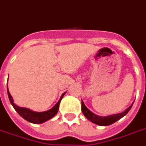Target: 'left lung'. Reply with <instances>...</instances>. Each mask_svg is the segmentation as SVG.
Here are the masks:
<instances>
[{"label":"left lung","mask_w":146,"mask_h":146,"mask_svg":"<svg viewBox=\"0 0 146 146\" xmlns=\"http://www.w3.org/2000/svg\"><path fill=\"white\" fill-rule=\"evenodd\" d=\"M133 104L131 106H129L124 112H121V113H118V114L111 115L108 116H99L91 112L88 109L85 105L84 104L83 101L82 100V112L84 114V115L91 121L92 122L96 124L100 125V126H107V125H110V124H113L118 120L121 119V118L124 117V115H126L127 114V112L130 111L133 106Z\"/></svg>","instance_id":"obj_1"}]
</instances>
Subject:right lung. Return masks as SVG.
I'll return each mask as SVG.
<instances>
[{"label": "right lung", "instance_id": "1", "mask_svg": "<svg viewBox=\"0 0 146 146\" xmlns=\"http://www.w3.org/2000/svg\"><path fill=\"white\" fill-rule=\"evenodd\" d=\"M66 92L63 94L61 95L60 100L57 103L53 108H52L51 110L46 111V112H34L31 111V110H28L27 108H23V107H19V106H16L13 103V100L12 96L10 95V94L8 90V86H7V94L8 97H9V101L13 105V108L15 110L19 113L20 116H22L24 119H25L26 121H28L29 122H31L33 124H42V123L45 122L46 121L49 120L52 118H53L55 115L57 114V112L58 111L59 109V104L61 102V99L63 98L64 95L65 94Z\"/></svg>", "mask_w": 146, "mask_h": 146}]
</instances>
